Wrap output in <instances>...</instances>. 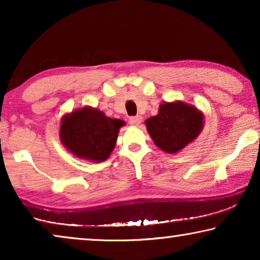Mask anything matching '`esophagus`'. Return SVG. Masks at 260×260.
<instances>
[{
	"mask_svg": "<svg viewBox=\"0 0 260 260\" xmlns=\"http://www.w3.org/2000/svg\"><path fill=\"white\" fill-rule=\"evenodd\" d=\"M141 121H142V117L141 116H134L129 118V124L133 126H139L141 124Z\"/></svg>",
	"mask_w": 260,
	"mask_h": 260,
	"instance_id": "esophagus-1",
	"label": "esophagus"
}]
</instances>
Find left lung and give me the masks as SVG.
<instances>
[{"label":"left lung","mask_w":260,"mask_h":260,"mask_svg":"<svg viewBox=\"0 0 260 260\" xmlns=\"http://www.w3.org/2000/svg\"><path fill=\"white\" fill-rule=\"evenodd\" d=\"M203 120V113L199 109L175 101L161 103L157 116L148 118L146 126L158 148L177 153L200 135Z\"/></svg>","instance_id":"8db88e82"}]
</instances>
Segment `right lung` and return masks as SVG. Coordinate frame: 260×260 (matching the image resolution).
Segmentation results:
<instances>
[{
	"mask_svg": "<svg viewBox=\"0 0 260 260\" xmlns=\"http://www.w3.org/2000/svg\"><path fill=\"white\" fill-rule=\"evenodd\" d=\"M125 122L112 119L100 110L85 107L61 118L59 139L74 156L101 162L108 159Z\"/></svg>",
	"mask_w": 260,
	"mask_h": 260,
	"instance_id": "obj_1",
	"label": "right lung"
}]
</instances>
